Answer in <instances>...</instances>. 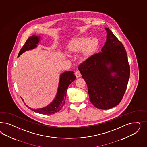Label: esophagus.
Listing matches in <instances>:
<instances>
[{
  "instance_id": "esophagus-1",
  "label": "esophagus",
  "mask_w": 147,
  "mask_h": 147,
  "mask_svg": "<svg viewBox=\"0 0 147 147\" xmlns=\"http://www.w3.org/2000/svg\"><path fill=\"white\" fill-rule=\"evenodd\" d=\"M75 75H76V77H77V78L80 77L81 76V72L79 71H76V72H75Z\"/></svg>"
}]
</instances>
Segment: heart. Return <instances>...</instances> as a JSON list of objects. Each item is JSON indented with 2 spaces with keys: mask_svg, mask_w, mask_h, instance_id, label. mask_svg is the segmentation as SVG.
<instances>
[{
  "mask_svg": "<svg viewBox=\"0 0 147 147\" xmlns=\"http://www.w3.org/2000/svg\"><path fill=\"white\" fill-rule=\"evenodd\" d=\"M98 39L89 37H79L71 40L67 47L71 52H80L82 50V56L84 58L89 57L98 46Z\"/></svg>",
  "mask_w": 147,
  "mask_h": 147,
  "instance_id": "b5f03b06",
  "label": "heart"
}]
</instances>
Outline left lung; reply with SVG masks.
Returning a JSON list of instances; mask_svg holds the SVG:
<instances>
[{
  "label": "left lung",
  "instance_id": "obj_1",
  "mask_svg": "<svg viewBox=\"0 0 147 147\" xmlns=\"http://www.w3.org/2000/svg\"><path fill=\"white\" fill-rule=\"evenodd\" d=\"M106 42L101 52L78 66L88 89L90 101L98 109L107 110L121 102L130 76L127 54L123 44L105 28Z\"/></svg>",
  "mask_w": 147,
  "mask_h": 147
}]
</instances>
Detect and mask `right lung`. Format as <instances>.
I'll return each instance as SVG.
<instances>
[{
    "mask_svg": "<svg viewBox=\"0 0 147 147\" xmlns=\"http://www.w3.org/2000/svg\"><path fill=\"white\" fill-rule=\"evenodd\" d=\"M40 38L41 37L40 36H37L36 35H32L30 37L20 50L18 57H19L25 51L30 50H32L37 47L38 43L40 40ZM75 79L76 76L74 75V71H65L60 75V78L56 96L51 103L44 108L32 109L28 107L25 103V104L29 109L38 114L52 115L58 113L59 110H61L62 107L65 104L66 92L69 85L75 81ZM22 100H23V101L24 100L22 98Z\"/></svg>",
    "mask_w": 147,
    "mask_h": 147,
    "instance_id": "obj_1",
    "label": "right lung"
}]
</instances>
